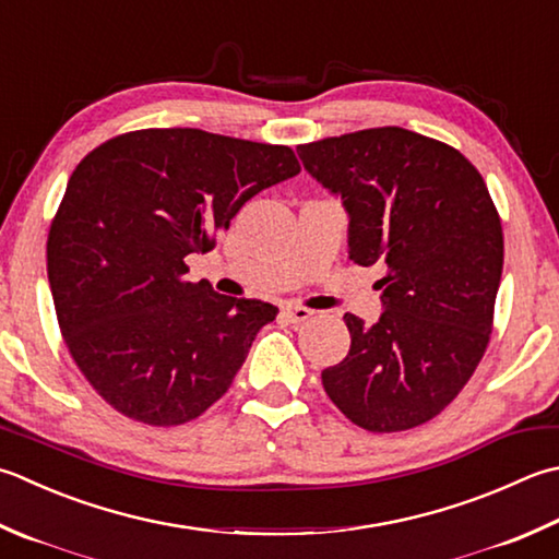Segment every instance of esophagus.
<instances>
[{"instance_id":"esophagus-1","label":"esophagus","mask_w":559,"mask_h":559,"mask_svg":"<svg viewBox=\"0 0 559 559\" xmlns=\"http://www.w3.org/2000/svg\"><path fill=\"white\" fill-rule=\"evenodd\" d=\"M281 312H283V317H286V320L293 322V324H300V322L310 320V317H312V310L302 308V305H283Z\"/></svg>"}]
</instances>
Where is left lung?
Wrapping results in <instances>:
<instances>
[{"label": "left lung", "instance_id": "left-lung-1", "mask_svg": "<svg viewBox=\"0 0 559 559\" xmlns=\"http://www.w3.org/2000/svg\"><path fill=\"white\" fill-rule=\"evenodd\" d=\"M348 213V259L380 266L376 324L344 314L352 348L322 370L356 426L407 431L451 404L485 356L504 266L487 183L455 147L397 126L298 145Z\"/></svg>", "mask_w": 559, "mask_h": 559}]
</instances>
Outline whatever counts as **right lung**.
<instances>
[{"mask_svg":"<svg viewBox=\"0 0 559 559\" xmlns=\"http://www.w3.org/2000/svg\"><path fill=\"white\" fill-rule=\"evenodd\" d=\"M298 171L286 145L199 128L133 130L76 164L50 223L48 281L76 368L116 412L179 426L233 385L278 308L186 281V257Z\"/></svg>","mask_w":559,"mask_h":559,"instance_id":"obj_1","label":"right lung"}]
</instances>
